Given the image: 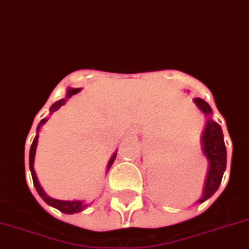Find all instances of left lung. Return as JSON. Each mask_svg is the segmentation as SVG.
<instances>
[{
	"instance_id": "1",
	"label": "left lung",
	"mask_w": 249,
	"mask_h": 249,
	"mask_svg": "<svg viewBox=\"0 0 249 249\" xmlns=\"http://www.w3.org/2000/svg\"><path fill=\"white\" fill-rule=\"evenodd\" d=\"M193 102L195 103L201 113L207 117V123L204 127L203 135H201V150L209 162L207 179L204 184V190L201 197L196 201V204L204 203L208 200L212 195H214L220 182H222L223 174L226 171L227 166V148L223 137L222 127L212 120L213 110L209 104L201 98H194Z\"/></svg>"
}]
</instances>
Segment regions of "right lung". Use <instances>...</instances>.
I'll return each instance as SVG.
<instances>
[{
  "mask_svg": "<svg viewBox=\"0 0 249 249\" xmlns=\"http://www.w3.org/2000/svg\"><path fill=\"white\" fill-rule=\"evenodd\" d=\"M82 90V88H68L67 89V95H65V98L60 99V101L55 102L53 104L52 107H50V114H53L55 110H58L61 106L67 103L68 99L70 97H73L74 94L76 93H79ZM49 117L44 118V120L40 121V123L37 124V128H36V136L35 139L33 141V145H31V148H30V155H29V165H30V171H31V176H33V181H34V186H35L36 191H37V194L41 196V199L45 201L46 204H49L50 207H54L56 208L58 210H60L61 213H65V214H74V213H79L82 210L86 209L88 207V204L84 203V200H59V199H54V197H50L48 194H46L44 189L41 188L40 185L39 180H37V176H36L35 173V169H34V162H35V154H36V147H37V140H39V129L41 128V126H44L46 122H48ZM116 156H117V151L112 155L110 157V160L108 161V165H107V171L110 169L112 166V163L114 162L116 160Z\"/></svg>",
  "mask_w": 249,
  "mask_h": 249,
  "instance_id": "add662e5",
  "label": "right lung"
}]
</instances>
